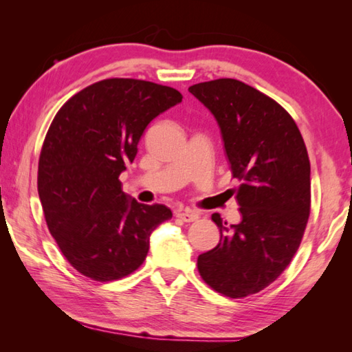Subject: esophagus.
Returning <instances> with one entry per match:
<instances>
[{"instance_id":"obj_1","label":"esophagus","mask_w":352,"mask_h":352,"mask_svg":"<svg viewBox=\"0 0 352 352\" xmlns=\"http://www.w3.org/2000/svg\"><path fill=\"white\" fill-rule=\"evenodd\" d=\"M177 218L183 222H193L199 218V214L192 210H182L177 213Z\"/></svg>"}]
</instances>
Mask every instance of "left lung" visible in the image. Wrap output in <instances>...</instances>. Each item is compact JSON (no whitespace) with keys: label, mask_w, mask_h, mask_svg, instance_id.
<instances>
[{"label":"left lung","mask_w":352,"mask_h":352,"mask_svg":"<svg viewBox=\"0 0 352 352\" xmlns=\"http://www.w3.org/2000/svg\"><path fill=\"white\" fill-rule=\"evenodd\" d=\"M221 129L242 221L212 214L219 243L198 257L208 286L230 298L263 290L289 266L310 214V160L294 119L242 81L219 78L189 87Z\"/></svg>","instance_id":"8db88e82"}]
</instances>
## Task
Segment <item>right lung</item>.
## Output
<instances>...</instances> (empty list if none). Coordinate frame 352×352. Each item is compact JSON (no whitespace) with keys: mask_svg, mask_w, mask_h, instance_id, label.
<instances>
[{"mask_svg":"<svg viewBox=\"0 0 352 352\" xmlns=\"http://www.w3.org/2000/svg\"><path fill=\"white\" fill-rule=\"evenodd\" d=\"M175 89L107 78L66 101L45 136L37 192L51 236L66 260L95 281H113L144 263L149 236L172 218L140 204L119 182L148 124L182 102Z\"/></svg>","mask_w":352,"mask_h":352,"instance_id":"obj_1","label":"right lung"}]
</instances>
